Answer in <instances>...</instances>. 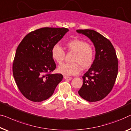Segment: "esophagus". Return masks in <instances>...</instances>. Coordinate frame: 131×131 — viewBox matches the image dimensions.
Returning a JSON list of instances; mask_svg holds the SVG:
<instances>
[{
    "label": "esophagus",
    "mask_w": 131,
    "mask_h": 131,
    "mask_svg": "<svg viewBox=\"0 0 131 131\" xmlns=\"http://www.w3.org/2000/svg\"><path fill=\"white\" fill-rule=\"evenodd\" d=\"M64 78L66 80H71L73 79L71 77H67V76H64Z\"/></svg>",
    "instance_id": "esophagus-1"
}]
</instances>
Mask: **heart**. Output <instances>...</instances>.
<instances>
[{
	"label": "heart",
	"instance_id": "1",
	"mask_svg": "<svg viewBox=\"0 0 131 131\" xmlns=\"http://www.w3.org/2000/svg\"><path fill=\"white\" fill-rule=\"evenodd\" d=\"M64 47L67 51L73 53L71 63H63L58 66V73L66 76L76 75L80 71V67L83 70L88 69L94 62L95 52L92 45L84 40L74 38L64 43ZM52 59L58 64L64 61L65 51L59 45L56 44L51 49Z\"/></svg>",
	"mask_w": 131,
	"mask_h": 131
}]
</instances>
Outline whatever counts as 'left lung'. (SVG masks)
Instances as JSON below:
<instances>
[{
    "label": "left lung",
    "instance_id": "obj_1",
    "mask_svg": "<svg viewBox=\"0 0 131 131\" xmlns=\"http://www.w3.org/2000/svg\"><path fill=\"white\" fill-rule=\"evenodd\" d=\"M77 32L90 39L95 47L94 62L83 76V83L79 94L88 102H97L106 96L114 86L118 72V60L111 41L92 29Z\"/></svg>",
    "mask_w": 131,
    "mask_h": 131
}]
</instances>
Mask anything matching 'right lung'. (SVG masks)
<instances>
[{"label": "right lung", "instance_id": "1", "mask_svg": "<svg viewBox=\"0 0 131 131\" xmlns=\"http://www.w3.org/2000/svg\"><path fill=\"white\" fill-rule=\"evenodd\" d=\"M69 31L66 28L45 27L24 38L16 49L13 75L21 93L35 102L48 99L62 80L61 74H51L56 64L51 49Z\"/></svg>", "mask_w": 131, "mask_h": 131}]
</instances>
